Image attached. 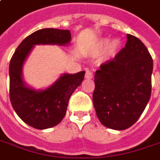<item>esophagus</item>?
Returning <instances> with one entry per match:
<instances>
[{
  "instance_id": "obj_1",
  "label": "esophagus",
  "mask_w": 160,
  "mask_h": 160,
  "mask_svg": "<svg viewBox=\"0 0 160 160\" xmlns=\"http://www.w3.org/2000/svg\"><path fill=\"white\" fill-rule=\"evenodd\" d=\"M85 78L87 79H91L93 78V72L90 70V69H86V72H85Z\"/></svg>"
}]
</instances>
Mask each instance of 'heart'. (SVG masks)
<instances>
[{"instance_id":"obj_1","label":"heart","mask_w":160,"mask_h":160,"mask_svg":"<svg viewBox=\"0 0 160 160\" xmlns=\"http://www.w3.org/2000/svg\"><path fill=\"white\" fill-rule=\"evenodd\" d=\"M108 44H109V41L103 40L100 42V47H101V48H106V47L108 46ZM118 42L117 41L113 42L112 43V45H111V47H110V48H111V51L114 52L116 49L118 48Z\"/></svg>"}]
</instances>
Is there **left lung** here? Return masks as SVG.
<instances>
[{
	"mask_svg": "<svg viewBox=\"0 0 160 160\" xmlns=\"http://www.w3.org/2000/svg\"><path fill=\"white\" fill-rule=\"evenodd\" d=\"M152 68L145 44L127 34L124 48L95 73L93 104L102 124L120 131L137 122L151 98Z\"/></svg>",
	"mask_w": 160,
	"mask_h": 160,
	"instance_id": "8db88e82",
	"label": "left lung"
}]
</instances>
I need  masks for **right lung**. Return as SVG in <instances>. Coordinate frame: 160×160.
<instances>
[{
	"label": "right lung",
	"instance_id": "right-lung-1",
	"mask_svg": "<svg viewBox=\"0 0 160 160\" xmlns=\"http://www.w3.org/2000/svg\"><path fill=\"white\" fill-rule=\"evenodd\" d=\"M69 30L43 28L32 33L20 43L9 63V98L16 114L31 127L39 130L56 126L64 118L70 96L84 78L85 71L64 73L51 86L36 91L22 79L23 63L35 45L69 44Z\"/></svg>",
	"mask_w": 160,
	"mask_h": 160
}]
</instances>
